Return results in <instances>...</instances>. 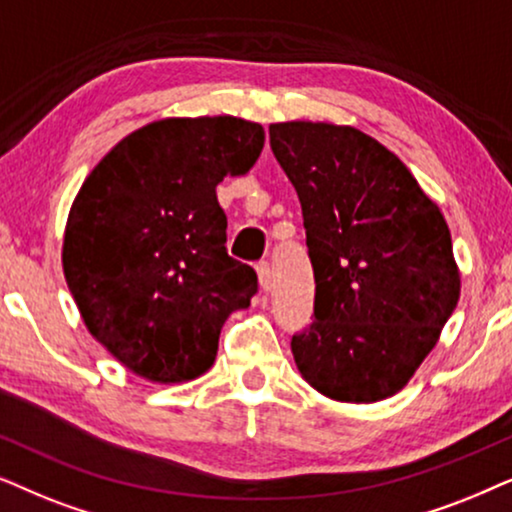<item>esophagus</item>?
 <instances>
[{
	"label": "esophagus",
	"mask_w": 512,
	"mask_h": 512,
	"mask_svg": "<svg viewBox=\"0 0 512 512\" xmlns=\"http://www.w3.org/2000/svg\"><path fill=\"white\" fill-rule=\"evenodd\" d=\"M255 271H257V281H260L262 292H269L271 290V269H269V264L267 262H260L255 267Z\"/></svg>",
	"instance_id": "1"
}]
</instances>
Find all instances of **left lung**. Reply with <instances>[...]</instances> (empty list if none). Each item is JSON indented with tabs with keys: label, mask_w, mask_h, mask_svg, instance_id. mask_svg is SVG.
Here are the masks:
<instances>
[{
	"label": "left lung",
	"mask_w": 512,
	"mask_h": 512,
	"mask_svg": "<svg viewBox=\"0 0 512 512\" xmlns=\"http://www.w3.org/2000/svg\"><path fill=\"white\" fill-rule=\"evenodd\" d=\"M302 203L316 320L292 337L306 384L339 403L405 388L456 309L461 276L438 203L403 161L353 126H269Z\"/></svg>",
	"instance_id": "8db88e82"
}]
</instances>
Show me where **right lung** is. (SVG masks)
<instances>
[{
    "mask_svg": "<svg viewBox=\"0 0 512 512\" xmlns=\"http://www.w3.org/2000/svg\"><path fill=\"white\" fill-rule=\"evenodd\" d=\"M264 128L238 117H173L126 135L74 199L63 238L67 288L88 332L142 379L210 370L229 313L257 274L227 255L215 187L260 159Z\"/></svg>",
    "mask_w": 512,
    "mask_h": 512,
    "instance_id": "right-lung-1",
    "label": "right lung"
}]
</instances>
